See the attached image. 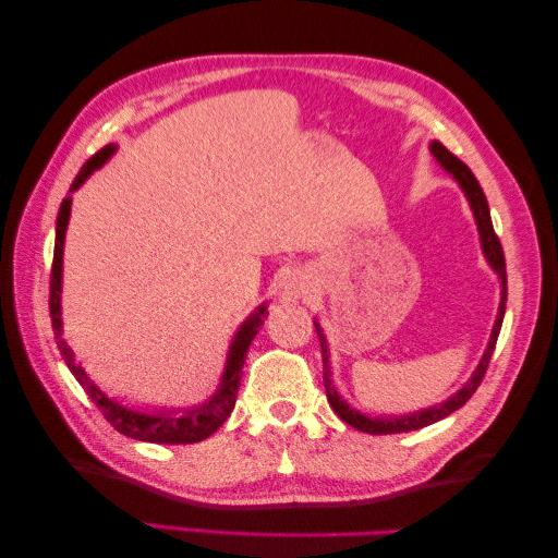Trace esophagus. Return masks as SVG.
<instances>
[{
  "label": "esophagus",
  "mask_w": 558,
  "mask_h": 558,
  "mask_svg": "<svg viewBox=\"0 0 558 558\" xmlns=\"http://www.w3.org/2000/svg\"><path fill=\"white\" fill-rule=\"evenodd\" d=\"M314 284L306 274H289L284 281L279 284V296L281 301H306L312 296Z\"/></svg>",
  "instance_id": "obj_1"
}]
</instances>
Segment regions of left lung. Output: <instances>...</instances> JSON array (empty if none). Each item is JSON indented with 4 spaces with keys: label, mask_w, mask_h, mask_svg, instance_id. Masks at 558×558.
Segmentation results:
<instances>
[{
    "label": "left lung",
    "mask_w": 558,
    "mask_h": 558,
    "mask_svg": "<svg viewBox=\"0 0 558 558\" xmlns=\"http://www.w3.org/2000/svg\"><path fill=\"white\" fill-rule=\"evenodd\" d=\"M430 153L433 158L440 162V168L450 172L458 182L460 190L468 197L470 209L474 215V222H477V232H480V244H482V254H485L487 264L492 267V271L499 277V287H501V294H499V312L495 318V326H492V333H489V343L485 353H482V359L477 363V368L470 376V380L464 383V386L450 396L442 403H437L433 408H423V410H415V413H408V415H368V413H361V410H355L351 403H345L341 398V392L336 390L333 380H331V351H328V341H326V333L324 328L318 322H314L316 326V333H318V341H322V355H324V386H326V398H328V405L333 408V413L339 415L343 423H349L351 427L361 433H368V435H396V433H410V430H420V427H427L437 423V420H442L447 415H452L454 410H460L468 400L472 398V392L480 388L482 378H485L487 373V365L492 353H495V345H497V336H499V328H501V318H505V308H507V269H505V252H501V244L495 234V227H492V217H489V205H487V197L482 193L477 178L472 175V170L464 166L460 158H454V155L445 148L440 141H433L430 143Z\"/></svg>",
    "instance_id": "1"
}]
</instances>
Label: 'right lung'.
<instances>
[{
    "label": "right lung",
    "instance_id": "1",
    "mask_svg": "<svg viewBox=\"0 0 558 558\" xmlns=\"http://www.w3.org/2000/svg\"><path fill=\"white\" fill-rule=\"evenodd\" d=\"M118 150V145L111 143L106 148H100L94 158L86 160V166L73 180L66 199H63L59 207L57 217V242H53V267H51V289H49V312H51V326H53V339H57L59 351L66 361L69 371L73 378L81 383V388L88 392V398L94 400L96 408L106 415L108 423H111L118 433H123L133 440L143 442H155V445H190L199 442L205 437L213 435L219 425L225 423L230 413L234 410L236 390H240L242 380V365L246 359V351H250V343L254 336L259 333L264 326V318H267V304H259L254 312L244 318L242 326L236 328L234 339L230 343V351H227L225 371L222 378H219L217 390L209 396V400L193 408H141V405H125L121 400L108 396L106 390H100L94 380H90L84 365L76 361L71 345L63 339V322H61V279H63V240H66V227L71 217V193L84 185L90 178V172L106 166L111 160V155Z\"/></svg>",
    "mask_w": 558,
    "mask_h": 558
}]
</instances>
